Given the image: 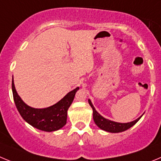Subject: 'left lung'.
I'll list each match as a JSON object with an SVG mask.
<instances>
[{
  "label": "left lung",
  "mask_w": 161,
  "mask_h": 161,
  "mask_svg": "<svg viewBox=\"0 0 161 161\" xmlns=\"http://www.w3.org/2000/svg\"><path fill=\"white\" fill-rule=\"evenodd\" d=\"M88 103L91 105V107L93 109V119L94 121H95V124L98 126L99 128H101L102 130H104L106 131H108V132H112V133H117V132H121V131H124L126 130H127L128 128H130L131 127H132L134 124H136L139 121L141 116L140 118H138L137 119L134 120L132 122L130 123H125V124H122V123H117L114 122V121H111V120L103 118L102 115H100L96 111V110L95 109L94 106L91 103V100H88Z\"/></svg>",
  "instance_id": "1"
}]
</instances>
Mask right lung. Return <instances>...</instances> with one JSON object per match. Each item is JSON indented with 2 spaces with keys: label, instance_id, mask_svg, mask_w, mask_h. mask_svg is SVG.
<instances>
[{
  "label": "right lung",
  "instance_id": "obj_1",
  "mask_svg": "<svg viewBox=\"0 0 161 161\" xmlns=\"http://www.w3.org/2000/svg\"><path fill=\"white\" fill-rule=\"evenodd\" d=\"M79 88H75L54 105L43 109L29 107L17 95L12 80L14 100L20 115L28 124L44 131H53L60 129L66 124L67 110L71 105L75 93Z\"/></svg>",
  "mask_w": 161,
  "mask_h": 161
}]
</instances>
